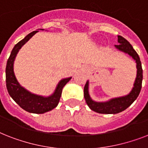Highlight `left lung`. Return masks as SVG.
<instances>
[{"label":"left lung","mask_w":148,"mask_h":148,"mask_svg":"<svg viewBox=\"0 0 148 148\" xmlns=\"http://www.w3.org/2000/svg\"><path fill=\"white\" fill-rule=\"evenodd\" d=\"M118 43L119 45H115V47L120 51H123L124 53H128L129 55L135 60L137 63V77L135 82L134 84V88L131 93L127 96L121 97H117L110 100L107 102H95L92 101L88 93V81L86 83L84 88V96L85 98L86 103L88 106L92 110L97 112L99 114H117L126 110L131 103L135 101L138 95L140 94L141 87H142L143 80V70L141 67V62L140 60V58L135 50L134 49L132 45L121 36H117Z\"/></svg>","instance_id":"8db88e82"}]
</instances>
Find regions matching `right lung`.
<instances>
[{
	"mask_svg": "<svg viewBox=\"0 0 148 148\" xmlns=\"http://www.w3.org/2000/svg\"><path fill=\"white\" fill-rule=\"evenodd\" d=\"M37 32H38V31H34L27 34L13 48L6 66V86L10 97L21 108L27 112L44 114L50 111L58 106L61 97L63 88L71 79V77L61 80L57 86L54 93L47 97L33 95L20 85L14 73V61L15 57L21 47Z\"/></svg>",
	"mask_w": 148,
	"mask_h": 148,
	"instance_id": "1",
	"label": "right lung"
}]
</instances>
